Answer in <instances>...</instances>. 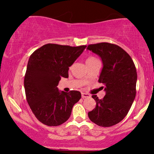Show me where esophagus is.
<instances>
[{
	"instance_id": "esophagus-1",
	"label": "esophagus",
	"mask_w": 154,
	"mask_h": 154,
	"mask_svg": "<svg viewBox=\"0 0 154 154\" xmlns=\"http://www.w3.org/2000/svg\"><path fill=\"white\" fill-rule=\"evenodd\" d=\"M82 97L83 98H89V97H91V95H89L88 93H82Z\"/></svg>"
}]
</instances>
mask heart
<instances>
[{
	"mask_svg": "<svg viewBox=\"0 0 154 154\" xmlns=\"http://www.w3.org/2000/svg\"><path fill=\"white\" fill-rule=\"evenodd\" d=\"M95 60H98V59H96L95 58L93 57V56H89V57H88L87 59H86V63L93 62V61H95Z\"/></svg>",
	"mask_w": 154,
	"mask_h": 154,
	"instance_id": "obj_1",
	"label": "heart"
}]
</instances>
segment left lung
Masks as SVG:
<instances>
[{
  "label": "left lung",
  "mask_w": 154,
  "mask_h": 154,
  "mask_svg": "<svg viewBox=\"0 0 154 154\" xmlns=\"http://www.w3.org/2000/svg\"><path fill=\"white\" fill-rule=\"evenodd\" d=\"M101 59L103 68L98 82L104 85L102 99L93 95L96 106L88 117L100 127L116 125L128 114L136 95L137 72L133 61L121 47L109 43L89 45L87 48Z\"/></svg>",
  "instance_id": "8db88e82"
}]
</instances>
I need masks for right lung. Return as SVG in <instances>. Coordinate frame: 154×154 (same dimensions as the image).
Instances as JSON below:
<instances>
[{
	"label": "right lung",
	"mask_w": 154,
	"mask_h": 154,
	"mask_svg": "<svg viewBox=\"0 0 154 154\" xmlns=\"http://www.w3.org/2000/svg\"><path fill=\"white\" fill-rule=\"evenodd\" d=\"M86 47L49 43L29 57L24 82L26 100L37 119L44 125L59 126L64 123L81 98L80 92L66 93L57 86L61 77H69V67Z\"/></svg>",
	"instance_id": "add662e5"
}]
</instances>
